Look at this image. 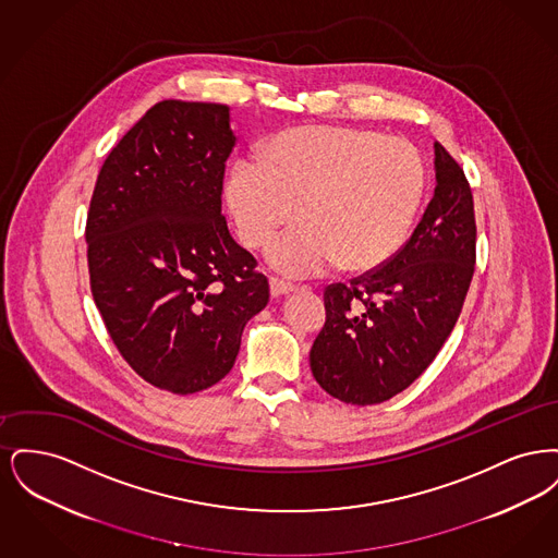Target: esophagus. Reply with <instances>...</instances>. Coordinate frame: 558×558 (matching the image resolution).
<instances>
[{"label": "esophagus", "mask_w": 558, "mask_h": 558, "mask_svg": "<svg viewBox=\"0 0 558 558\" xmlns=\"http://www.w3.org/2000/svg\"><path fill=\"white\" fill-rule=\"evenodd\" d=\"M292 291H294V287L289 284V282H284V280H278V278H271V280H269V292H271L274 299H278V296H282V294H289V292Z\"/></svg>", "instance_id": "34e87169"}]
</instances>
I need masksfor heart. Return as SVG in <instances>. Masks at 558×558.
<instances>
[{
  "label": "heart",
  "instance_id": "obj_1",
  "mask_svg": "<svg viewBox=\"0 0 558 558\" xmlns=\"http://www.w3.org/2000/svg\"><path fill=\"white\" fill-rule=\"evenodd\" d=\"M425 190L421 153L403 137L349 128L280 133L264 159H240L228 203L240 239L266 246L278 228L301 219L267 251L274 269L310 278L343 262L372 269L403 244Z\"/></svg>",
  "mask_w": 558,
  "mask_h": 558
}]
</instances>
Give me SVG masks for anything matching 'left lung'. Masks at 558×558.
Returning a JSON list of instances; mask_svg holds the SVG:
<instances>
[{
    "instance_id": "1",
    "label": "left lung",
    "mask_w": 558,
    "mask_h": 558,
    "mask_svg": "<svg viewBox=\"0 0 558 558\" xmlns=\"http://www.w3.org/2000/svg\"><path fill=\"white\" fill-rule=\"evenodd\" d=\"M435 194L410 240L383 266L324 291L310 351L319 387L372 405L410 387L450 337L475 271L477 226L462 167L435 142Z\"/></svg>"
}]
</instances>
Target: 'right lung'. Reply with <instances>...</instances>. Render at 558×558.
<instances>
[{
    "instance_id": "add662e5",
    "label": "right lung",
    "mask_w": 558,
    "mask_h": 558,
    "mask_svg": "<svg viewBox=\"0 0 558 558\" xmlns=\"http://www.w3.org/2000/svg\"><path fill=\"white\" fill-rule=\"evenodd\" d=\"M230 108L162 100L110 150L85 240L108 335L146 383L187 396L232 371L269 301L255 257L221 215Z\"/></svg>"
}]
</instances>
